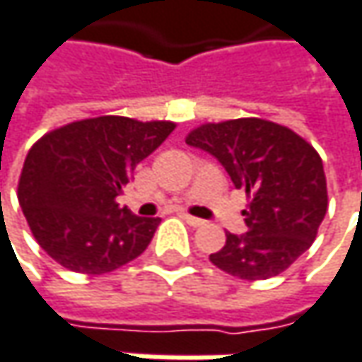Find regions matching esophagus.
Here are the masks:
<instances>
[{"label":"esophagus","instance_id":"obj_1","mask_svg":"<svg viewBox=\"0 0 362 362\" xmlns=\"http://www.w3.org/2000/svg\"><path fill=\"white\" fill-rule=\"evenodd\" d=\"M183 221H185L189 227H202L204 225L202 218H198V216H192V214H183Z\"/></svg>","mask_w":362,"mask_h":362}]
</instances>
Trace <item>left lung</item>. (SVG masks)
Here are the masks:
<instances>
[{"instance_id": "obj_1", "label": "left lung", "mask_w": 362, "mask_h": 362, "mask_svg": "<svg viewBox=\"0 0 362 362\" xmlns=\"http://www.w3.org/2000/svg\"><path fill=\"white\" fill-rule=\"evenodd\" d=\"M185 141L206 150L250 198L244 235L227 233L210 262L238 279H269L313 246L327 212V181L317 150L264 118L204 122Z\"/></svg>"}]
</instances>
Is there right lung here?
I'll list each match as a JSON object with an SVG mask.
<instances>
[{
    "mask_svg": "<svg viewBox=\"0 0 362 362\" xmlns=\"http://www.w3.org/2000/svg\"><path fill=\"white\" fill-rule=\"evenodd\" d=\"M175 127L108 114L68 122L33 144L18 202L47 256L68 271L104 275L144 254L160 218L137 216L116 198Z\"/></svg>",
    "mask_w": 362,
    "mask_h": 362,
    "instance_id": "add662e5",
    "label": "right lung"
}]
</instances>
